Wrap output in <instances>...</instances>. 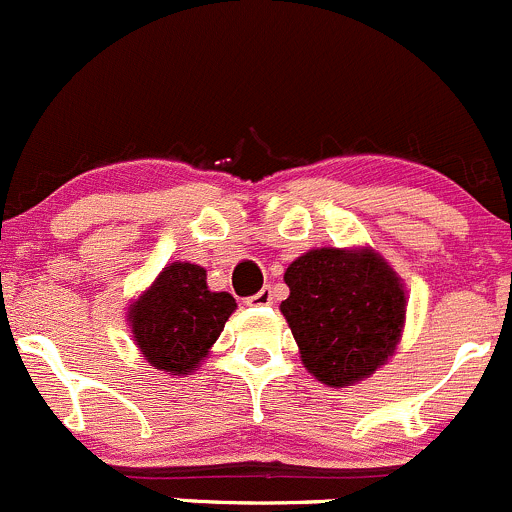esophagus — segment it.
<instances>
[{
    "mask_svg": "<svg viewBox=\"0 0 512 512\" xmlns=\"http://www.w3.org/2000/svg\"><path fill=\"white\" fill-rule=\"evenodd\" d=\"M273 303V291L271 288H263L251 298H246V305H254V308H263V305H271Z\"/></svg>",
    "mask_w": 512,
    "mask_h": 512,
    "instance_id": "obj_1",
    "label": "esophagus"
}]
</instances>
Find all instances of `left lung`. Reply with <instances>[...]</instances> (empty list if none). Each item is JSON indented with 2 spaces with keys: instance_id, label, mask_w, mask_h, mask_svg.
<instances>
[{
  "instance_id": "8db88e82",
  "label": "left lung",
  "mask_w": 512,
  "mask_h": 512,
  "mask_svg": "<svg viewBox=\"0 0 512 512\" xmlns=\"http://www.w3.org/2000/svg\"><path fill=\"white\" fill-rule=\"evenodd\" d=\"M281 313L303 367L328 387H352L392 360L407 320V288L372 246L310 249L283 276Z\"/></svg>"
}]
</instances>
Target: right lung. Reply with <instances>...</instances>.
<instances>
[{
	"mask_svg": "<svg viewBox=\"0 0 512 512\" xmlns=\"http://www.w3.org/2000/svg\"><path fill=\"white\" fill-rule=\"evenodd\" d=\"M234 310L231 293L209 291L202 266L175 261L130 303L125 320L147 365L184 377L212 352Z\"/></svg>",
	"mask_w": 512,
	"mask_h": 512,
	"instance_id": "right-lung-1",
	"label": "right lung"
}]
</instances>
